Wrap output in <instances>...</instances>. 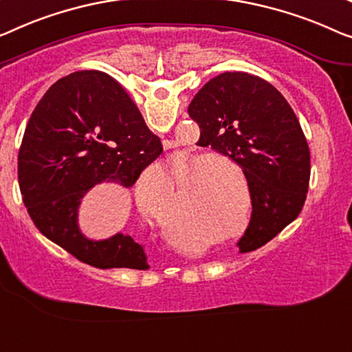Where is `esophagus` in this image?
Here are the masks:
<instances>
[{
  "mask_svg": "<svg viewBox=\"0 0 352 352\" xmlns=\"http://www.w3.org/2000/svg\"><path fill=\"white\" fill-rule=\"evenodd\" d=\"M164 146H166V148H172V145H170V142H164Z\"/></svg>",
  "mask_w": 352,
  "mask_h": 352,
  "instance_id": "obj_1",
  "label": "esophagus"
}]
</instances>
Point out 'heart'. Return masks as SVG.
I'll return each mask as SVG.
<instances>
[{
	"instance_id": "b5f03b06",
	"label": "heart",
	"mask_w": 352,
	"mask_h": 352,
	"mask_svg": "<svg viewBox=\"0 0 352 352\" xmlns=\"http://www.w3.org/2000/svg\"><path fill=\"white\" fill-rule=\"evenodd\" d=\"M230 171L242 177V169L221 155L202 158L188 155L172 166V178L162 166L155 164L140 175L135 186V201L146 218L177 234L180 208H177L174 183H180L178 196L183 210V228L186 232H199L213 223L239 217ZM174 240L177 243L178 240L183 242V237L175 235Z\"/></svg>"
}]
</instances>
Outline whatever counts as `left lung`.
<instances>
[{
    "instance_id": "obj_1",
    "label": "left lung",
    "mask_w": 352,
    "mask_h": 352,
    "mask_svg": "<svg viewBox=\"0 0 352 352\" xmlns=\"http://www.w3.org/2000/svg\"><path fill=\"white\" fill-rule=\"evenodd\" d=\"M201 142L242 167L253 213L242 253L258 250L302 212L310 185V148L289 102L264 78L223 72L188 107Z\"/></svg>"
}]
</instances>
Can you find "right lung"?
Masks as SVG:
<instances>
[{
	"label": "right lung",
	"mask_w": 352,
	"mask_h": 352,
	"mask_svg": "<svg viewBox=\"0 0 352 352\" xmlns=\"http://www.w3.org/2000/svg\"><path fill=\"white\" fill-rule=\"evenodd\" d=\"M162 153L122 85L101 71L60 78L28 120L19 150L23 204L42 235L98 269H148L131 235L93 242L77 226L82 197L101 182L133 186Z\"/></svg>",
	"instance_id": "right-lung-1"
}]
</instances>
